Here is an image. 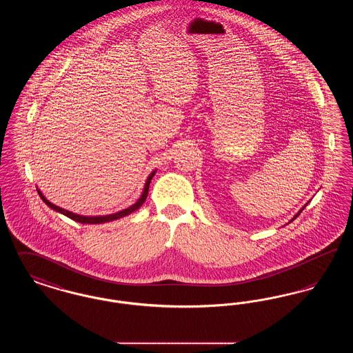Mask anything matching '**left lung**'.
I'll use <instances>...</instances> for the list:
<instances>
[{"label":"left lung","instance_id":"8db88e82","mask_svg":"<svg viewBox=\"0 0 353 353\" xmlns=\"http://www.w3.org/2000/svg\"><path fill=\"white\" fill-rule=\"evenodd\" d=\"M305 206H307V203H305V205H304V206H303L302 209H301V210H299V213H298V214H296V216H295V217H294V219H291V221H294V219H296V217H298V216H299V214H301V213H302L303 209H304V208H305ZM291 221H290V222H291Z\"/></svg>","mask_w":353,"mask_h":353}]
</instances>
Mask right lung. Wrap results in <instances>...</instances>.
Segmentation results:
<instances>
[{
	"label": "right lung",
	"mask_w": 353,
	"mask_h": 353,
	"mask_svg": "<svg viewBox=\"0 0 353 353\" xmlns=\"http://www.w3.org/2000/svg\"><path fill=\"white\" fill-rule=\"evenodd\" d=\"M154 173H156V170H153L151 174L148 176V179H147V183L144 185V190H143V194L140 196V199L137 200V201L134 202L132 206H130V208H127V209H124V210H120L118 213H114V214H108V216H79V214H75V213H72V212H68L66 209H62V208H59V206H57V205H54V203H51L42 193H41V190L39 189H37L38 190V194H39V197L43 200V202L51 208L52 210H55V212H58V213H62V214H65L66 217L68 219H74V221H77V222H81V223H104V222H110V221H115V219H121V217H125V216H128V214H131L132 212L134 210H137L144 201H145V199H147V196H148V190H150V184H151L152 177L154 176Z\"/></svg>",
	"instance_id": "obj_1"
}]
</instances>
